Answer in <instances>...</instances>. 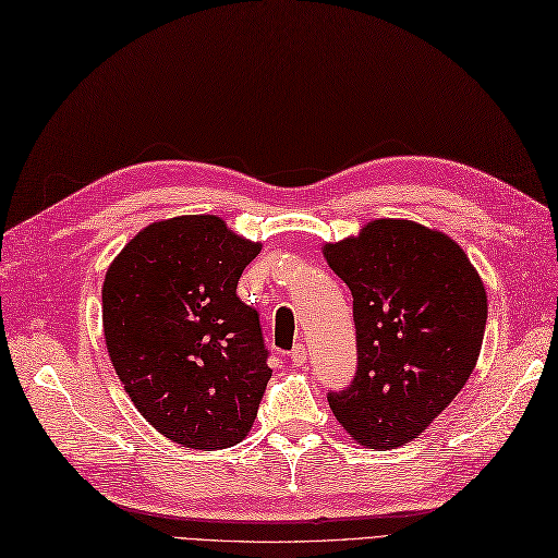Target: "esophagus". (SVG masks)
Segmentation results:
<instances>
[{"label": "esophagus", "mask_w": 558, "mask_h": 558, "mask_svg": "<svg viewBox=\"0 0 558 558\" xmlns=\"http://www.w3.org/2000/svg\"><path fill=\"white\" fill-rule=\"evenodd\" d=\"M291 361H293V366H303L305 361H307V350H305V344H295V348L291 350Z\"/></svg>", "instance_id": "34e87169"}]
</instances>
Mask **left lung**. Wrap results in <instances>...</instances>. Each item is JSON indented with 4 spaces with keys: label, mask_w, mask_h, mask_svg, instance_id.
<instances>
[{
    "label": "left lung",
    "mask_w": 558,
    "mask_h": 558,
    "mask_svg": "<svg viewBox=\"0 0 558 558\" xmlns=\"http://www.w3.org/2000/svg\"><path fill=\"white\" fill-rule=\"evenodd\" d=\"M350 286L356 373L328 405L366 448L417 439L470 380L484 342L488 300L466 253L413 220L380 218L324 246Z\"/></svg>",
    "instance_id": "obj_1"
}]
</instances>
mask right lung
Instances as JSON below:
<instances>
[{
	"mask_svg": "<svg viewBox=\"0 0 558 558\" xmlns=\"http://www.w3.org/2000/svg\"><path fill=\"white\" fill-rule=\"evenodd\" d=\"M260 244L218 216L147 225L102 283V330L135 409L167 439L199 450L251 432L272 368L260 316L236 295Z\"/></svg>",
	"mask_w": 558,
	"mask_h": 558,
	"instance_id": "right-lung-1",
	"label": "right lung"
}]
</instances>
